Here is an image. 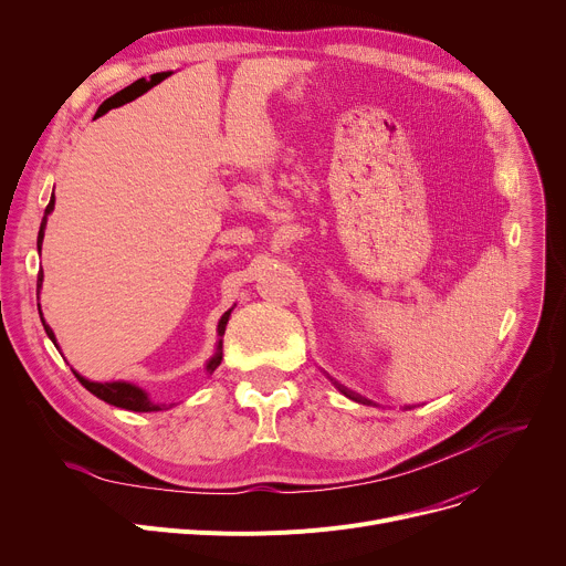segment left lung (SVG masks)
<instances>
[{"instance_id": "obj_1", "label": "left lung", "mask_w": 566, "mask_h": 566, "mask_svg": "<svg viewBox=\"0 0 566 566\" xmlns=\"http://www.w3.org/2000/svg\"><path fill=\"white\" fill-rule=\"evenodd\" d=\"M331 380H333V378H331ZM333 382H335V385H337V390H339V392H342V395H346V397H348V399H353V401H358V403H371V401H369V399H365V397H360V395H355V392H350V390H346V388H344V385H339V382H337V380H333ZM408 408H410V406H408Z\"/></svg>"}]
</instances>
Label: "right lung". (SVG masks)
<instances>
[{"label":"right lung","mask_w":566,"mask_h":566,"mask_svg":"<svg viewBox=\"0 0 566 566\" xmlns=\"http://www.w3.org/2000/svg\"><path fill=\"white\" fill-rule=\"evenodd\" d=\"M54 211V197L50 199V203H48V208H45V216H43V222H41V229H39V241H36V248H39V252H41V245H43V235H45V224H48V216ZM41 286H43V271H39V280H36V295L41 293ZM39 314H41V305H39ZM229 316H231V310L229 312H224L222 314V318H220V323H218V346H216V355L211 360L206 363V371L208 374H213L218 367H220V363H222V335H224V328H227V321H229ZM41 321H43V328H45V333H48V337L52 339V344L56 346V339H54V333H52V328L50 325L45 323V318H43V314H41ZM59 348V346H56ZM75 374V378L84 385V388L92 392V395H96L98 399H103L105 403H109V406H116V408H126V410H133V412H154V410H163L165 406H160V403H154L151 399H148V395L142 390V388H137V385H133V382H126V380H114V382H96V380H88V378H84V376H80L77 371H73Z\"/></svg>","instance_id":"obj_1"}]
</instances>
